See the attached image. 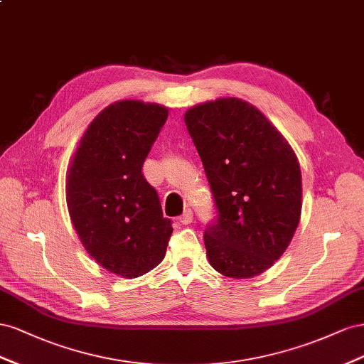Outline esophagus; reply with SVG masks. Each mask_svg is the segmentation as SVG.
I'll list each match as a JSON object with an SVG mask.
<instances>
[{
    "label": "esophagus",
    "instance_id": "obj_1",
    "mask_svg": "<svg viewBox=\"0 0 364 364\" xmlns=\"http://www.w3.org/2000/svg\"><path fill=\"white\" fill-rule=\"evenodd\" d=\"M192 220H193V213H192V210H191V209H186V210H184V213L180 216V223H181L183 225H188V224H191V223H192Z\"/></svg>",
    "mask_w": 364,
    "mask_h": 364
}]
</instances>
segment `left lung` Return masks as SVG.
Masks as SVG:
<instances>
[{
  "instance_id": "obj_1",
  "label": "left lung",
  "mask_w": 364,
  "mask_h": 364,
  "mask_svg": "<svg viewBox=\"0 0 364 364\" xmlns=\"http://www.w3.org/2000/svg\"><path fill=\"white\" fill-rule=\"evenodd\" d=\"M184 122L218 207L204 245L227 277L267 272L291 242L302 213V172L293 148L252 103L220 97L191 107Z\"/></svg>"
}]
</instances>
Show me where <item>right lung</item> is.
<instances>
[{
    "mask_svg": "<svg viewBox=\"0 0 364 364\" xmlns=\"http://www.w3.org/2000/svg\"><path fill=\"white\" fill-rule=\"evenodd\" d=\"M168 114L160 103H111L88 124L67 171V207L82 245L124 279L157 267L173 230L141 173Z\"/></svg>",
    "mask_w": 364,
    "mask_h": 364,
    "instance_id": "obj_1",
    "label": "right lung"
}]
</instances>
